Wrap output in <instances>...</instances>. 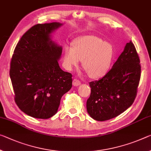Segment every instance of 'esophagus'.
Returning <instances> with one entry per match:
<instances>
[{"label": "esophagus", "instance_id": "1", "mask_svg": "<svg viewBox=\"0 0 151 151\" xmlns=\"http://www.w3.org/2000/svg\"><path fill=\"white\" fill-rule=\"evenodd\" d=\"M81 81L78 80V79H76V78H75V79L73 80V84L74 86H75V87H76V86H78L81 85Z\"/></svg>", "mask_w": 151, "mask_h": 151}]
</instances>
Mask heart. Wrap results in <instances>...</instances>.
<instances>
[{
  "instance_id": "obj_1",
  "label": "heart",
  "mask_w": 151,
  "mask_h": 151,
  "mask_svg": "<svg viewBox=\"0 0 151 151\" xmlns=\"http://www.w3.org/2000/svg\"><path fill=\"white\" fill-rule=\"evenodd\" d=\"M114 47L109 42L96 36L85 35L76 40L73 47H64V66L68 70L77 67L83 60V67L92 78H99L108 73L114 58Z\"/></svg>"
}]
</instances>
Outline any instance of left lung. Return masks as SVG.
I'll return each instance as SVG.
<instances>
[{"label":"left lung","mask_w":151,"mask_h":151,"mask_svg":"<svg viewBox=\"0 0 151 151\" xmlns=\"http://www.w3.org/2000/svg\"><path fill=\"white\" fill-rule=\"evenodd\" d=\"M140 59L130 41L112 66L99 80L89 83L88 115L97 121L108 120L123 113L134 101L140 78Z\"/></svg>","instance_id":"1"}]
</instances>
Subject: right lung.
I'll list each match as a JSON object with an SVG mask.
<instances>
[{
  "label": "right lung",
  "instance_id": "obj_1",
  "mask_svg": "<svg viewBox=\"0 0 151 151\" xmlns=\"http://www.w3.org/2000/svg\"><path fill=\"white\" fill-rule=\"evenodd\" d=\"M63 25L33 26L14 50L10 77L15 100L21 111L33 118L47 119L56 114L62 97L72 87V75L58 64L63 47L52 40V33Z\"/></svg>",
  "mask_w": 151,
  "mask_h": 151
}]
</instances>
